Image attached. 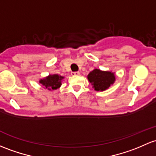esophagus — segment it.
<instances>
[{
  "instance_id": "1",
  "label": "esophagus",
  "mask_w": 156,
  "mask_h": 156,
  "mask_svg": "<svg viewBox=\"0 0 156 156\" xmlns=\"http://www.w3.org/2000/svg\"><path fill=\"white\" fill-rule=\"evenodd\" d=\"M80 75L79 72H73V73H72V75H73V76H76V75Z\"/></svg>"
}]
</instances>
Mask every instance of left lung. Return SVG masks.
Returning <instances> with one entry per match:
<instances>
[{"mask_svg": "<svg viewBox=\"0 0 156 156\" xmlns=\"http://www.w3.org/2000/svg\"><path fill=\"white\" fill-rule=\"evenodd\" d=\"M87 79L95 90L105 91L115 82L116 75L111 71H102L99 69H94L88 74Z\"/></svg>", "mask_w": 156, "mask_h": 156, "instance_id": "left-lung-1", "label": "left lung"}]
</instances>
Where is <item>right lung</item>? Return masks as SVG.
I'll return each mask as SVG.
<instances>
[{"mask_svg": "<svg viewBox=\"0 0 156 156\" xmlns=\"http://www.w3.org/2000/svg\"><path fill=\"white\" fill-rule=\"evenodd\" d=\"M63 78H64L63 76L57 75V74H54V75H49L42 79H40L39 82L45 89H48V90H55L60 87Z\"/></svg>", "mask_w": 156, "mask_h": 156, "instance_id": "obj_1", "label": "right lung"}]
</instances>
